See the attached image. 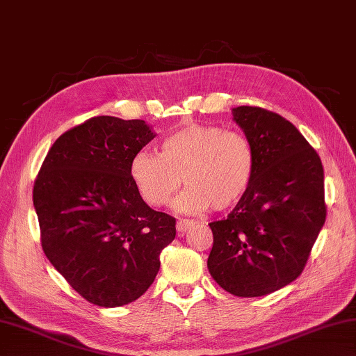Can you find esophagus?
<instances>
[{
	"label": "esophagus",
	"mask_w": 356,
	"mask_h": 356,
	"mask_svg": "<svg viewBox=\"0 0 356 356\" xmlns=\"http://www.w3.org/2000/svg\"><path fill=\"white\" fill-rule=\"evenodd\" d=\"M191 225H193L191 219H179L177 225H176V227H177V234H179V235H184L185 232L191 227Z\"/></svg>",
	"instance_id": "34e87169"
}]
</instances>
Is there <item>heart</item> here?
I'll list each match as a JSON object with an SVG mask.
<instances>
[{"label":"heart","instance_id":"obj_1","mask_svg":"<svg viewBox=\"0 0 356 356\" xmlns=\"http://www.w3.org/2000/svg\"><path fill=\"white\" fill-rule=\"evenodd\" d=\"M257 156L252 141L238 131L191 122L166 134L160 152L141 149L129 172L138 193L152 207L170 204L182 182L186 190L177 209L222 211L236 205L250 188Z\"/></svg>","mask_w":356,"mask_h":356}]
</instances>
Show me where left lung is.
Here are the masks:
<instances>
[{
  "mask_svg": "<svg viewBox=\"0 0 356 356\" xmlns=\"http://www.w3.org/2000/svg\"><path fill=\"white\" fill-rule=\"evenodd\" d=\"M232 112L254 145L255 176L227 218L209 224L207 266L227 293L258 297L289 285L305 268L327 216L324 168L279 113L250 106Z\"/></svg>",
  "mask_w": 356,
  "mask_h": 356,
  "instance_id": "1",
  "label": "left lung"
}]
</instances>
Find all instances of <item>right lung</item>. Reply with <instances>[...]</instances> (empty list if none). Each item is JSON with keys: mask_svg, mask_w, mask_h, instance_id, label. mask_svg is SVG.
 Here are the masks:
<instances>
[{"mask_svg": "<svg viewBox=\"0 0 356 356\" xmlns=\"http://www.w3.org/2000/svg\"><path fill=\"white\" fill-rule=\"evenodd\" d=\"M156 137L143 120L93 116L51 146L32 199L44 255L68 285L98 307L137 300L176 238V219L152 210L129 172Z\"/></svg>", "mask_w": 356, "mask_h": 356, "instance_id": "right-lung-1", "label": "right lung"}]
</instances>
